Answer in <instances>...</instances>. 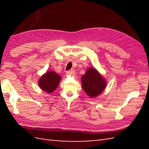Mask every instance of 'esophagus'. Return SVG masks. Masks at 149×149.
<instances>
[{
	"label": "esophagus",
	"mask_w": 149,
	"mask_h": 149,
	"mask_svg": "<svg viewBox=\"0 0 149 149\" xmlns=\"http://www.w3.org/2000/svg\"><path fill=\"white\" fill-rule=\"evenodd\" d=\"M66 73H67V74L69 75H72L74 74V70H68L66 72Z\"/></svg>",
	"instance_id": "34e87169"
}]
</instances>
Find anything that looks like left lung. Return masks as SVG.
Wrapping results in <instances>:
<instances>
[{"mask_svg":"<svg viewBox=\"0 0 149 149\" xmlns=\"http://www.w3.org/2000/svg\"><path fill=\"white\" fill-rule=\"evenodd\" d=\"M82 86L90 97H95L102 92L106 86V81L94 68H88L81 77Z\"/></svg>","mask_w":149,"mask_h":149,"instance_id":"1","label":"left lung"}]
</instances>
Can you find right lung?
<instances>
[{"instance_id":"1","label":"right lung","mask_w":149,"mask_h":149,"mask_svg":"<svg viewBox=\"0 0 149 149\" xmlns=\"http://www.w3.org/2000/svg\"><path fill=\"white\" fill-rule=\"evenodd\" d=\"M61 77L54 71H48L38 81L41 89L47 93H52L58 88Z\"/></svg>"}]
</instances>
